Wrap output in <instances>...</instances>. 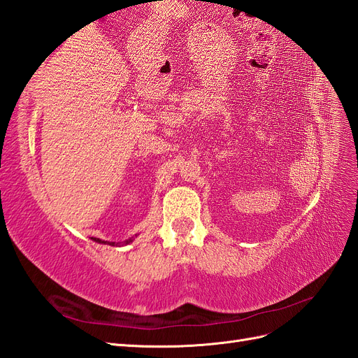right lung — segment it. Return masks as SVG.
I'll use <instances>...</instances> for the list:
<instances>
[{
	"mask_svg": "<svg viewBox=\"0 0 358 358\" xmlns=\"http://www.w3.org/2000/svg\"><path fill=\"white\" fill-rule=\"evenodd\" d=\"M94 241L99 242V243H107V245H112V246H119V245H128V243H131V242H133V237H131V239L124 241V242H104V241H100V239H95V237H94Z\"/></svg>",
	"mask_w": 358,
	"mask_h": 358,
	"instance_id": "obj_1",
	"label": "right lung"
}]
</instances>
